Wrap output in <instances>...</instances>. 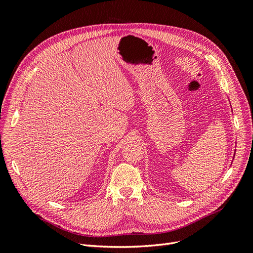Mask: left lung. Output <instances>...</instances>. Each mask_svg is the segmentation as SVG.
Instances as JSON below:
<instances>
[{"label":"left lung","mask_w":253,"mask_h":253,"mask_svg":"<svg viewBox=\"0 0 253 253\" xmlns=\"http://www.w3.org/2000/svg\"><path fill=\"white\" fill-rule=\"evenodd\" d=\"M234 155H235V152H234Z\"/></svg>","instance_id":"1"}]
</instances>
